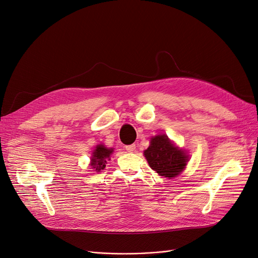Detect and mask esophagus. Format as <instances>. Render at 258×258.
I'll return each instance as SVG.
<instances>
[{"mask_svg":"<svg viewBox=\"0 0 258 258\" xmlns=\"http://www.w3.org/2000/svg\"><path fill=\"white\" fill-rule=\"evenodd\" d=\"M135 150H136V144H131V145L126 146V151L129 153H132Z\"/></svg>","mask_w":258,"mask_h":258,"instance_id":"esophagus-1","label":"esophagus"}]
</instances>
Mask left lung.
<instances>
[{"label": "left lung", "instance_id": "8db88e82", "mask_svg": "<svg viewBox=\"0 0 258 258\" xmlns=\"http://www.w3.org/2000/svg\"><path fill=\"white\" fill-rule=\"evenodd\" d=\"M144 156L154 171L168 178L183 172L188 161V155L175 146L166 135L153 137L150 146L144 151Z\"/></svg>", "mask_w": 258, "mask_h": 258}]
</instances>
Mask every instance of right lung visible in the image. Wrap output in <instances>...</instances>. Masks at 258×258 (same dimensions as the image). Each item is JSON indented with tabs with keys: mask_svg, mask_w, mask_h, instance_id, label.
Segmentation results:
<instances>
[{
	"mask_svg": "<svg viewBox=\"0 0 258 258\" xmlns=\"http://www.w3.org/2000/svg\"><path fill=\"white\" fill-rule=\"evenodd\" d=\"M113 151V148H107L102 144L97 145L91 156V168L95 169L97 172H100L101 170H103L107 163L106 161L110 160Z\"/></svg>",
	"mask_w": 258,
	"mask_h": 258,
	"instance_id": "obj_1",
	"label": "right lung"
}]
</instances>
